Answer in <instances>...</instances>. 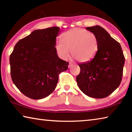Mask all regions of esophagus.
I'll list each match as a JSON object with an SVG mask.
<instances>
[{
    "label": "esophagus",
    "mask_w": 132,
    "mask_h": 132,
    "mask_svg": "<svg viewBox=\"0 0 132 132\" xmlns=\"http://www.w3.org/2000/svg\"><path fill=\"white\" fill-rule=\"evenodd\" d=\"M73 64L72 63H69V66H68V67H69V68H71V67H73Z\"/></svg>",
    "instance_id": "esophagus-1"
}]
</instances>
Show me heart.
<instances>
[{"label":"heart","mask_w":132,"mask_h":132,"mask_svg":"<svg viewBox=\"0 0 132 132\" xmlns=\"http://www.w3.org/2000/svg\"><path fill=\"white\" fill-rule=\"evenodd\" d=\"M62 41L55 44L58 55L63 59H68L71 55L77 61L86 63L92 60L98 50L97 37L88 30L75 28L64 32L61 35Z\"/></svg>","instance_id":"1"}]
</instances>
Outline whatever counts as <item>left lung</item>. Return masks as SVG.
<instances>
[{
    "label": "left lung",
    "instance_id": "obj_1",
    "mask_svg": "<svg viewBox=\"0 0 132 132\" xmlns=\"http://www.w3.org/2000/svg\"><path fill=\"white\" fill-rule=\"evenodd\" d=\"M98 41L95 57L86 63L79 64L80 72L76 77L77 85L88 97H108L119 86L122 81L125 57L121 46L101 26L87 27Z\"/></svg>",
    "mask_w": 132,
    "mask_h": 132
}]
</instances>
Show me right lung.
I'll use <instances>...</instances> for the list:
<instances>
[{"instance_id":"add662e5","label":"right lung","mask_w":132,"mask_h":132,"mask_svg":"<svg viewBox=\"0 0 132 132\" xmlns=\"http://www.w3.org/2000/svg\"><path fill=\"white\" fill-rule=\"evenodd\" d=\"M59 31L58 27L34 30L15 44L10 55L13 83L31 99L50 95L56 88L59 73L68 70L69 62L60 59L55 49Z\"/></svg>"}]
</instances>
